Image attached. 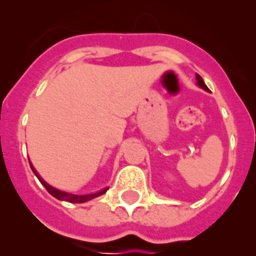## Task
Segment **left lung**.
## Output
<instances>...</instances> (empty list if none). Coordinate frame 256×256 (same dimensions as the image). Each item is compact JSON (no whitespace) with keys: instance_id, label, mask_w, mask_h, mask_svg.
Listing matches in <instances>:
<instances>
[{"instance_id":"obj_1","label":"left lung","mask_w":256,"mask_h":256,"mask_svg":"<svg viewBox=\"0 0 256 256\" xmlns=\"http://www.w3.org/2000/svg\"><path fill=\"white\" fill-rule=\"evenodd\" d=\"M196 84H198V88H202V89H203V90H207V92H208V88L206 86L203 78H202V76H200L198 74H196Z\"/></svg>"}]
</instances>
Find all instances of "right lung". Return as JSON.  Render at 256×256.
Wrapping results in <instances>:
<instances>
[{"instance_id": "obj_1", "label": "right lung", "mask_w": 256, "mask_h": 256, "mask_svg": "<svg viewBox=\"0 0 256 256\" xmlns=\"http://www.w3.org/2000/svg\"><path fill=\"white\" fill-rule=\"evenodd\" d=\"M31 166V170H32V172L36 174V178L41 181V184L46 188V190L50 194H52L53 198H58V200H63V202H68V203H84V202H89V200H92V198H97V196H101V194H104V193L108 190V188H104L101 189V190H98V192L96 193H90V194H72V193H68V192H64V190H60V189H56L53 188V186H50L49 184L45 182L44 180L41 178V176L36 172V170L32 167V164L30 163Z\"/></svg>"}]
</instances>
